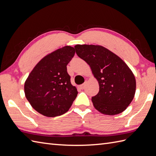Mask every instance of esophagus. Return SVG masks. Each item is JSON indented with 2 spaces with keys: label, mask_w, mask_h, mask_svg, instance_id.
Wrapping results in <instances>:
<instances>
[{
  "label": "esophagus",
  "mask_w": 156,
  "mask_h": 156,
  "mask_svg": "<svg viewBox=\"0 0 156 156\" xmlns=\"http://www.w3.org/2000/svg\"><path fill=\"white\" fill-rule=\"evenodd\" d=\"M85 86H86V83H83V84H82V85H80V86H79V88L81 89V90L84 89Z\"/></svg>",
  "instance_id": "obj_1"
}]
</instances>
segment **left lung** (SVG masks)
Returning a JSON list of instances; mask_svg holds the SVG:
<instances>
[{"label": "left lung", "mask_w": 156, "mask_h": 156, "mask_svg": "<svg viewBox=\"0 0 156 156\" xmlns=\"http://www.w3.org/2000/svg\"><path fill=\"white\" fill-rule=\"evenodd\" d=\"M74 48L78 57L88 64L99 83V92L91 98L95 109L107 115L123 112L136 92V79L130 68L103 46L76 45Z\"/></svg>", "instance_id": "1"}]
</instances>
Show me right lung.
<instances>
[{"instance_id": "1", "label": "right lung", "mask_w": 156, "mask_h": 156, "mask_svg": "<svg viewBox=\"0 0 156 156\" xmlns=\"http://www.w3.org/2000/svg\"><path fill=\"white\" fill-rule=\"evenodd\" d=\"M74 54L71 46L52 52L35 65L26 79V98L44 116L54 117L66 113L77 96V89L71 84L66 69Z\"/></svg>"}]
</instances>
